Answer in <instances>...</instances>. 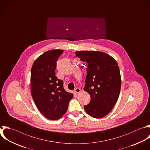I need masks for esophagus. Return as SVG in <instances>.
I'll list each match as a JSON object with an SVG mask.
<instances>
[{"label": "esophagus", "mask_w": 150, "mask_h": 150, "mask_svg": "<svg viewBox=\"0 0 150 150\" xmlns=\"http://www.w3.org/2000/svg\"><path fill=\"white\" fill-rule=\"evenodd\" d=\"M81 91V90L79 88H76L74 90V92L76 93V94H79V93H80Z\"/></svg>", "instance_id": "1"}]
</instances>
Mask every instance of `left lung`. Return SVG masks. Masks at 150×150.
<instances>
[{"label": "left lung", "mask_w": 150, "mask_h": 150, "mask_svg": "<svg viewBox=\"0 0 150 150\" xmlns=\"http://www.w3.org/2000/svg\"><path fill=\"white\" fill-rule=\"evenodd\" d=\"M75 54L86 67L84 90L91 100L84 110L92 117L103 118L111 111L119 97L121 80L118 64L101 52L77 51Z\"/></svg>", "instance_id": "8db88e82"}]
</instances>
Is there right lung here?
Masks as SVG:
<instances>
[{"mask_svg": "<svg viewBox=\"0 0 150 150\" xmlns=\"http://www.w3.org/2000/svg\"><path fill=\"white\" fill-rule=\"evenodd\" d=\"M62 50H49L39 56L31 70V93L39 110L48 119L57 120L67 110L73 94L65 91L63 81L55 75Z\"/></svg>", "mask_w": 150, "mask_h": 150, "instance_id": "obj_1", "label": "right lung"}]
</instances>
